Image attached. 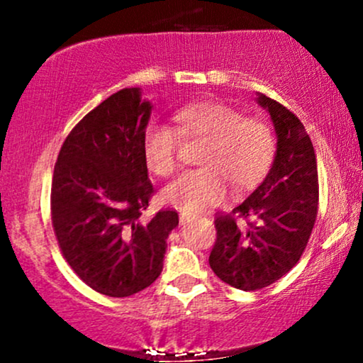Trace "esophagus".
Wrapping results in <instances>:
<instances>
[{
  "mask_svg": "<svg viewBox=\"0 0 363 363\" xmlns=\"http://www.w3.org/2000/svg\"><path fill=\"white\" fill-rule=\"evenodd\" d=\"M191 220H194L193 215H186V213H181V223H189Z\"/></svg>",
  "mask_w": 363,
  "mask_h": 363,
  "instance_id": "obj_1",
  "label": "esophagus"
}]
</instances>
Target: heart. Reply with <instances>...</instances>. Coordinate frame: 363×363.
<instances>
[{
	"instance_id": "heart-1",
	"label": "heart",
	"mask_w": 363,
	"mask_h": 363,
	"mask_svg": "<svg viewBox=\"0 0 363 363\" xmlns=\"http://www.w3.org/2000/svg\"><path fill=\"white\" fill-rule=\"evenodd\" d=\"M176 128L150 124L143 136L145 164L153 176L172 177L181 167L182 142L201 141L198 164L165 187L164 199L186 213L215 206L227 198L228 186L237 193L251 189L268 174L277 153L272 124L220 101H203L181 107Z\"/></svg>"
}]
</instances>
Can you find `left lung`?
Returning <instances> with one entry per match:
<instances>
[{
	"label": "left lung",
	"instance_id": "obj_1",
	"mask_svg": "<svg viewBox=\"0 0 363 363\" xmlns=\"http://www.w3.org/2000/svg\"><path fill=\"white\" fill-rule=\"evenodd\" d=\"M257 102L273 119L277 157L268 176L244 203L215 216L216 240L208 259L220 280L245 291L272 285L297 264L319 205L315 152L301 119L266 95H259Z\"/></svg>",
	"mask_w": 363,
	"mask_h": 363
}]
</instances>
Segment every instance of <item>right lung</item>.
Here are the masks:
<instances>
[{
  "label": "right lung",
  "mask_w": 363,
  "mask_h": 363,
  "mask_svg": "<svg viewBox=\"0 0 363 363\" xmlns=\"http://www.w3.org/2000/svg\"><path fill=\"white\" fill-rule=\"evenodd\" d=\"M152 106L138 89L99 104L66 136L54 165L51 220L61 254L83 283L129 297L160 277L176 210L143 211L153 184L143 157Z\"/></svg>",
  "instance_id": "right-lung-1"
}]
</instances>
